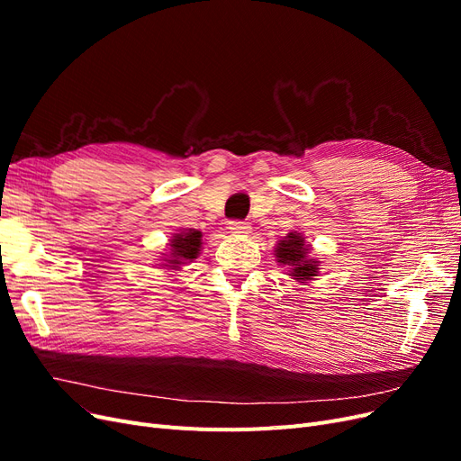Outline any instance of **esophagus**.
<instances>
[{
    "label": "esophagus",
    "instance_id": "obj_1",
    "mask_svg": "<svg viewBox=\"0 0 461 461\" xmlns=\"http://www.w3.org/2000/svg\"><path fill=\"white\" fill-rule=\"evenodd\" d=\"M229 230H230L232 234L244 236V234L249 232V227L246 225V222H242V221H230V222H229Z\"/></svg>",
    "mask_w": 461,
    "mask_h": 461
}]
</instances>
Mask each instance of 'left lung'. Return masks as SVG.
Masks as SVG:
<instances>
[{"instance_id": "8db88e82", "label": "left lung", "mask_w": 461, "mask_h": 461, "mask_svg": "<svg viewBox=\"0 0 461 461\" xmlns=\"http://www.w3.org/2000/svg\"><path fill=\"white\" fill-rule=\"evenodd\" d=\"M276 261L290 267V276L296 281H312L319 273V261L308 259V246H305L300 232H288L286 239L278 240L275 249Z\"/></svg>"}]
</instances>
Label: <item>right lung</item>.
Masks as SVG:
<instances>
[{"label":"right lung","mask_w":461,"mask_h":461,"mask_svg":"<svg viewBox=\"0 0 461 461\" xmlns=\"http://www.w3.org/2000/svg\"><path fill=\"white\" fill-rule=\"evenodd\" d=\"M200 248H202L200 230L186 229L183 232L175 234L171 239V256L169 259H165L167 261L165 267L178 269L180 265L190 263L192 259H196L200 256Z\"/></svg>","instance_id":"add662e5"}]
</instances>
